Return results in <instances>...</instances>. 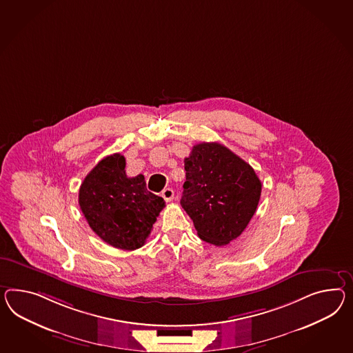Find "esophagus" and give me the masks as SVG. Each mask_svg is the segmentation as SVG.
Returning a JSON list of instances; mask_svg holds the SVG:
<instances>
[{"label":"esophagus","instance_id":"34e87169","mask_svg":"<svg viewBox=\"0 0 353 353\" xmlns=\"http://www.w3.org/2000/svg\"><path fill=\"white\" fill-rule=\"evenodd\" d=\"M161 196H163V199L166 201V202H170L174 199V190L172 188H165V190L161 192Z\"/></svg>","mask_w":353,"mask_h":353}]
</instances>
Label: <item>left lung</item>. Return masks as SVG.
I'll return each mask as SVG.
<instances>
[{"mask_svg":"<svg viewBox=\"0 0 353 353\" xmlns=\"http://www.w3.org/2000/svg\"><path fill=\"white\" fill-rule=\"evenodd\" d=\"M181 208L199 238L225 245L242 234L261 196V181L250 163L216 142L193 145L184 160Z\"/></svg>","mask_w":353,"mask_h":353,"instance_id":"1","label":"left lung"}]
</instances>
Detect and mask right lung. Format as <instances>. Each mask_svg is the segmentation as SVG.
I'll return each instance as SVG.
<instances>
[{"label": "right lung", "mask_w": 353, "mask_h": 353, "mask_svg": "<svg viewBox=\"0 0 353 353\" xmlns=\"http://www.w3.org/2000/svg\"><path fill=\"white\" fill-rule=\"evenodd\" d=\"M79 206L103 242L133 251L145 243L165 201L145 188L142 174L128 178L125 157L106 156L84 178Z\"/></svg>", "instance_id": "1"}]
</instances>
